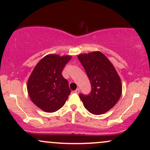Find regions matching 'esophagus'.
I'll list each match as a JSON object with an SVG mask.
<instances>
[{"mask_svg":"<svg viewBox=\"0 0 150 150\" xmlns=\"http://www.w3.org/2000/svg\"><path fill=\"white\" fill-rule=\"evenodd\" d=\"M75 93H77V94H78L79 93V88H77L76 90L75 91Z\"/></svg>","mask_w":150,"mask_h":150,"instance_id":"1","label":"esophagus"}]
</instances>
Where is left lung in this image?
I'll return each mask as SVG.
<instances>
[{"label":"left lung","mask_w":150,"mask_h":150,"mask_svg":"<svg viewBox=\"0 0 150 150\" xmlns=\"http://www.w3.org/2000/svg\"><path fill=\"white\" fill-rule=\"evenodd\" d=\"M77 58L91 84L90 93L79 94L84 107L95 115L107 112L114 107L122 94V83L116 70L100 51L80 54Z\"/></svg>","instance_id":"left-lung-1"}]
</instances>
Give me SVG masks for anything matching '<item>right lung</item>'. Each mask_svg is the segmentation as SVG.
<instances>
[{"mask_svg": "<svg viewBox=\"0 0 150 150\" xmlns=\"http://www.w3.org/2000/svg\"><path fill=\"white\" fill-rule=\"evenodd\" d=\"M72 58L51 54L39 62L28 80V93L35 105L48 113L63 107L71 91L62 72Z\"/></svg>", "mask_w": 150, "mask_h": 150, "instance_id": "1", "label": "right lung"}]
</instances>
